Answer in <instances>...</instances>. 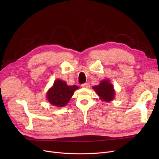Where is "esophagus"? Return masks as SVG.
<instances>
[{
    "label": "esophagus",
    "instance_id": "34e87169",
    "mask_svg": "<svg viewBox=\"0 0 159 159\" xmlns=\"http://www.w3.org/2000/svg\"><path fill=\"white\" fill-rule=\"evenodd\" d=\"M81 86H82V88H89L90 87V85H89V83H88V82H86V83H84V84H82L81 85Z\"/></svg>",
    "mask_w": 159,
    "mask_h": 159
}]
</instances>
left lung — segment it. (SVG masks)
Returning a JSON list of instances; mask_svg holds the SVG:
<instances>
[{
  "instance_id": "left-lung-1",
  "label": "left lung",
  "mask_w": 159,
  "mask_h": 159,
  "mask_svg": "<svg viewBox=\"0 0 159 159\" xmlns=\"http://www.w3.org/2000/svg\"><path fill=\"white\" fill-rule=\"evenodd\" d=\"M94 90L101 100L106 102H110L115 97V91L113 86L110 83L108 80L102 81L98 86L93 87Z\"/></svg>"
}]
</instances>
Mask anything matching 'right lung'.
I'll return each instance as SVG.
<instances>
[{"mask_svg": "<svg viewBox=\"0 0 159 159\" xmlns=\"http://www.w3.org/2000/svg\"><path fill=\"white\" fill-rule=\"evenodd\" d=\"M78 88L77 86H68L66 82L57 80L53 86L48 91L47 98L52 105L63 107L68 104L74 91Z\"/></svg>", "mask_w": 159, "mask_h": 159, "instance_id": "1", "label": "right lung"}]
</instances>
